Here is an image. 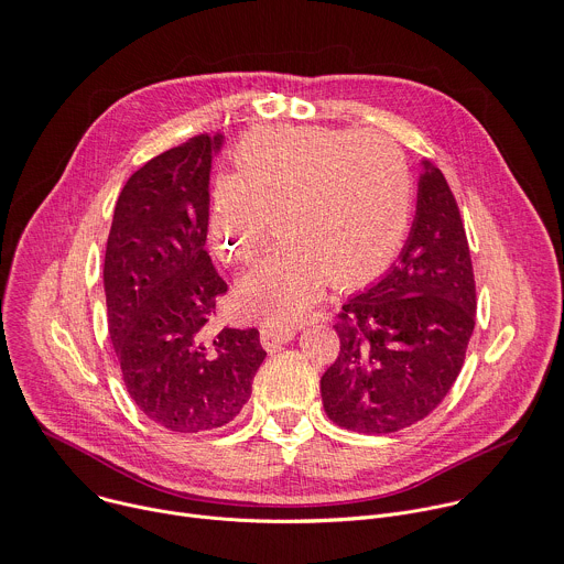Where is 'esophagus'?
Segmentation results:
<instances>
[{"mask_svg": "<svg viewBox=\"0 0 564 564\" xmlns=\"http://www.w3.org/2000/svg\"><path fill=\"white\" fill-rule=\"evenodd\" d=\"M295 337V328L293 326H264L262 328V345L267 351H275L282 345L291 343Z\"/></svg>", "mask_w": 564, "mask_h": 564, "instance_id": "obj_1", "label": "esophagus"}]
</instances>
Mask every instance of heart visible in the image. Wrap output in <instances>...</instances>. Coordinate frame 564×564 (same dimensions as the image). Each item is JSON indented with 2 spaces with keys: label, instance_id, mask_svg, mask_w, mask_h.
<instances>
[{
  "label": "heart",
  "instance_id": "heart-1",
  "mask_svg": "<svg viewBox=\"0 0 564 564\" xmlns=\"http://www.w3.org/2000/svg\"><path fill=\"white\" fill-rule=\"evenodd\" d=\"M238 171L210 188L208 231L221 260L249 264L280 238L240 282V302L273 326L293 324L328 278L335 289L376 280L395 258L411 215V173L382 135L273 127L236 149Z\"/></svg>",
  "mask_w": 564,
  "mask_h": 564
}]
</instances>
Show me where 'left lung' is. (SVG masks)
I'll use <instances>...</instances> for the list:
<instances>
[{"label":"left lung","mask_w":564,"mask_h":564,"mask_svg":"<svg viewBox=\"0 0 564 564\" xmlns=\"http://www.w3.org/2000/svg\"><path fill=\"white\" fill-rule=\"evenodd\" d=\"M476 326V280L458 202L422 160L400 260L333 324L340 354L319 380L337 426L382 435L426 417L454 387Z\"/></svg>","instance_id":"1"}]
</instances>
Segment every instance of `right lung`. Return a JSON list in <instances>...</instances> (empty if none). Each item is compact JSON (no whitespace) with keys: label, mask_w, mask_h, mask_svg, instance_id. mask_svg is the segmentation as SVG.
Instances as JSON below:
<instances>
[{"label":"right lung","mask_w":564,"mask_h":564,"mask_svg":"<svg viewBox=\"0 0 564 564\" xmlns=\"http://www.w3.org/2000/svg\"><path fill=\"white\" fill-rule=\"evenodd\" d=\"M221 135H195L124 184L104 256L106 319L138 409L177 433L227 426L267 358L258 328L208 335L227 282L206 247L210 162Z\"/></svg>","instance_id":"1"}]
</instances>
